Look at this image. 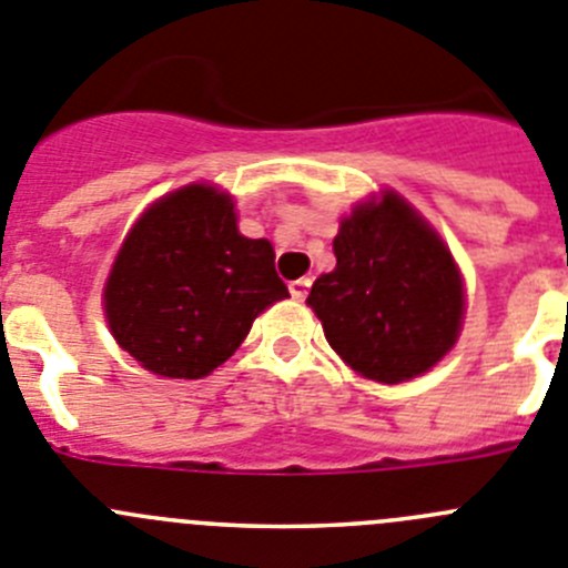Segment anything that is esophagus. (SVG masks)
<instances>
[{
    "mask_svg": "<svg viewBox=\"0 0 568 568\" xmlns=\"http://www.w3.org/2000/svg\"><path fill=\"white\" fill-rule=\"evenodd\" d=\"M310 287H312L310 278H295L293 284H290V293H293L295 301H304L306 295H310Z\"/></svg>",
    "mask_w": 568,
    "mask_h": 568,
    "instance_id": "34e87169",
    "label": "esophagus"
}]
</instances>
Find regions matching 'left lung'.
<instances>
[{"label": "left lung", "mask_w": 568, "mask_h": 568, "mask_svg": "<svg viewBox=\"0 0 568 568\" xmlns=\"http://www.w3.org/2000/svg\"><path fill=\"white\" fill-rule=\"evenodd\" d=\"M335 270L306 304L343 363L377 383H405L454 348L465 284L439 233L397 194L361 202L341 222Z\"/></svg>", "instance_id": "obj_1"}]
</instances>
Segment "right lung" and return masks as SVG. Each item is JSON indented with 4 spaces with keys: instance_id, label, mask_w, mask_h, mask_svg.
<instances>
[{
    "instance_id": "add662e5",
    "label": "right lung",
    "mask_w": 568,
    "mask_h": 568,
    "mask_svg": "<svg viewBox=\"0 0 568 568\" xmlns=\"http://www.w3.org/2000/svg\"><path fill=\"white\" fill-rule=\"evenodd\" d=\"M225 191L194 182L143 211L103 287L109 329L158 377L200 379L242 346L258 312L290 298L267 239L236 227Z\"/></svg>"
}]
</instances>
